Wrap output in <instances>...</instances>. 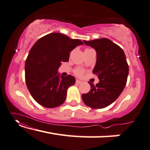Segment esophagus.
Masks as SVG:
<instances>
[{
	"instance_id": "obj_1",
	"label": "esophagus",
	"mask_w": 150,
	"mask_h": 150,
	"mask_svg": "<svg viewBox=\"0 0 150 150\" xmlns=\"http://www.w3.org/2000/svg\"><path fill=\"white\" fill-rule=\"evenodd\" d=\"M82 83V81H79V80H76V84H77V85H79V84H81Z\"/></svg>"
}]
</instances>
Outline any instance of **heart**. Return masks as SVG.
Listing matches in <instances>:
<instances>
[{"instance_id":"b5f03b06","label":"heart","mask_w":150,"mask_h":150,"mask_svg":"<svg viewBox=\"0 0 150 150\" xmlns=\"http://www.w3.org/2000/svg\"><path fill=\"white\" fill-rule=\"evenodd\" d=\"M83 73H84V71L81 69H77L75 71V74L77 76H79V77H81V76L83 75Z\"/></svg>"}]
</instances>
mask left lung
I'll return each instance as SVG.
<instances>
[{"label": "left lung", "mask_w": 150, "mask_h": 150, "mask_svg": "<svg viewBox=\"0 0 150 150\" xmlns=\"http://www.w3.org/2000/svg\"><path fill=\"white\" fill-rule=\"evenodd\" d=\"M83 42L96 51V63L92 72L100 81L96 86L89 82L91 89L83 93L82 100L90 108H104L117 99L126 86L129 74L126 57L122 49L109 39Z\"/></svg>", "instance_id": "left-lung-1"}]
</instances>
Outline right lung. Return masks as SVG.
<instances>
[{"mask_svg": "<svg viewBox=\"0 0 150 150\" xmlns=\"http://www.w3.org/2000/svg\"><path fill=\"white\" fill-rule=\"evenodd\" d=\"M61 33H51L40 38L31 48L25 64L27 87L35 101L46 108H55L65 101L67 91L75 83L73 76L58 73L62 62H67L69 52L82 45Z\"/></svg>", "mask_w": 150, "mask_h": 150, "instance_id": "right-lung-1", "label": "right lung"}]
</instances>
